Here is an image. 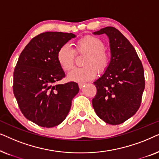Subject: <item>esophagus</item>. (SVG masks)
Instances as JSON below:
<instances>
[{"instance_id":"1","label":"esophagus","mask_w":159,"mask_h":159,"mask_svg":"<svg viewBox=\"0 0 159 159\" xmlns=\"http://www.w3.org/2000/svg\"><path fill=\"white\" fill-rule=\"evenodd\" d=\"M84 84H85L84 83H79V84H78V85H79V88L80 89H82V88H83V87L84 86Z\"/></svg>"}]
</instances>
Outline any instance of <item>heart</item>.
<instances>
[{
    "mask_svg": "<svg viewBox=\"0 0 159 159\" xmlns=\"http://www.w3.org/2000/svg\"><path fill=\"white\" fill-rule=\"evenodd\" d=\"M104 48L103 41L97 37L88 35L80 39L75 51L77 53L88 54L83 63L84 67L73 69L67 76L68 79L75 82L90 81L96 76L95 68L98 72H103L110 64V55ZM56 58L63 70L68 71L75 65V51L69 44H64L58 49Z\"/></svg>",
    "mask_w": 159,
    "mask_h": 159,
    "instance_id": "1",
    "label": "heart"
}]
</instances>
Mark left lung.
I'll use <instances>...</instances> for the list:
<instances>
[{
    "label": "left lung",
    "instance_id": "left-lung-1",
    "mask_svg": "<svg viewBox=\"0 0 159 159\" xmlns=\"http://www.w3.org/2000/svg\"><path fill=\"white\" fill-rule=\"evenodd\" d=\"M94 34L108 37L111 61L103 75L93 82L97 93L92 103L103 121L125 122L138 111L145 89L144 70L134 47L116 28L106 27Z\"/></svg>",
    "mask_w": 159,
    "mask_h": 159
}]
</instances>
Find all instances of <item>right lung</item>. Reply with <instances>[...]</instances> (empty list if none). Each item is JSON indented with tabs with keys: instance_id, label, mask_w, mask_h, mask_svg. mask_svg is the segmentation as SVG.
I'll return each instance as SVG.
<instances>
[{
	"instance_id": "obj_1",
	"label": "right lung",
	"mask_w": 159,
	"mask_h": 159,
	"mask_svg": "<svg viewBox=\"0 0 159 159\" xmlns=\"http://www.w3.org/2000/svg\"><path fill=\"white\" fill-rule=\"evenodd\" d=\"M75 37L66 32H43L30 40L19 57L14 71V96L24 116L40 127L60 125L80 90L75 82L56 84L65 77L57 52Z\"/></svg>"
}]
</instances>
